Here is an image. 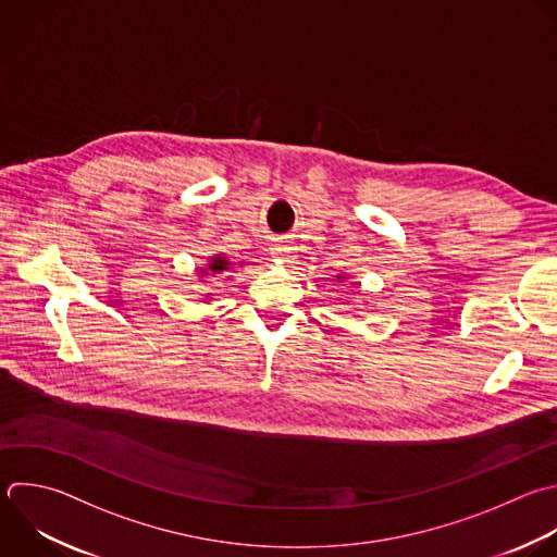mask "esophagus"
Masks as SVG:
<instances>
[{"label": "esophagus", "instance_id": "esophagus-1", "mask_svg": "<svg viewBox=\"0 0 557 557\" xmlns=\"http://www.w3.org/2000/svg\"><path fill=\"white\" fill-rule=\"evenodd\" d=\"M272 257L281 263H292L294 261V248L289 244H276L272 248Z\"/></svg>", "mask_w": 557, "mask_h": 557}]
</instances>
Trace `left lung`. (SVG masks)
<instances>
[{"label": "left lung", "instance_id": "obj_1", "mask_svg": "<svg viewBox=\"0 0 557 557\" xmlns=\"http://www.w3.org/2000/svg\"><path fill=\"white\" fill-rule=\"evenodd\" d=\"M346 276H348V274H337V276H335V281H339V283H344V281H348V278H346ZM350 285H357V283H350Z\"/></svg>", "mask_w": 557, "mask_h": 557}]
</instances>
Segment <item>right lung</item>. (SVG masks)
I'll return each instance as SVG.
<instances>
[{
  "instance_id": "1",
  "label": "right lung",
  "mask_w": 557,
  "mask_h": 557,
  "mask_svg": "<svg viewBox=\"0 0 557 557\" xmlns=\"http://www.w3.org/2000/svg\"><path fill=\"white\" fill-rule=\"evenodd\" d=\"M239 265H244V261H239ZM235 268V261L228 259L226 255H213L207 259V263L202 268H198V281H205V278H218V276H224L228 278V272ZM211 300V294L202 298V302H209Z\"/></svg>"
}]
</instances>
